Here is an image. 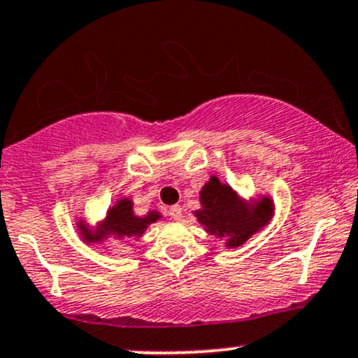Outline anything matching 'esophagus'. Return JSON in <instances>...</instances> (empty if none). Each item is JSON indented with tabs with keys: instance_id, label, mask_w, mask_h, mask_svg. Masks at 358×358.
I'll use <instances>...</instances> for the list:
<instances>
[{
	"instance_id": "esophagus-1",
	"label": "esophagus",
	"mask_w": 358,
	"mask_h": 358,
	"mask_svg": "<svg viewBox=\"0 0 358 358\" xmlns=\"http://www.w3.org/2000/svg\"><path fill=\"white\" fill-rule=\"evenodd\" d=\"M169 216H171L172 220H180L182 218V208H180L179 204H174V206H171V210H169Z\"/></svg>"
}]
</instances>
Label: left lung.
Here are the masks:
<instances>
[{"label":"left lung","mask_w":358,"mask_h":358,"mask_svg":"<svg viewBox=\"0 0 358 358\" xmlns=\"http://www.w3.org/2000/svg\"><path fill=\"white\" fill-rule=\"evenodd\" d=\"M201 210L196 211V218L206 227V231L218 238H227V247H240L271 222L274 215V204L268 198L259 203H243L235 191L218 178L208 180L199 192Z\"/></svg>","instance_id":"1"}]
</instances>
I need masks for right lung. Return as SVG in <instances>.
I'll list each match as a JSON object with an SVG mask.
<instances>
[{"label": "right lung", "instance_id": "1", "mask_svg": "<svg viewBox=\"0 0 358 358\" xmlns=\"http://www.w3.org/2000/svg\"><path fill=\"white\" fill-rule=\"evenodd\" d=\"M160 218L159 213L150 211L143 218L136 216L134 213V203L128 198L120 199L113 208H110L106 213V218L98 231H91L86 224L79 223L83 238L87 243L101 242L108 235H115L116 238H130V236H142L143 231L150 223H155Z\"/></svg>", "mask_w": 358, "mask_h": 358}]
</instances>
